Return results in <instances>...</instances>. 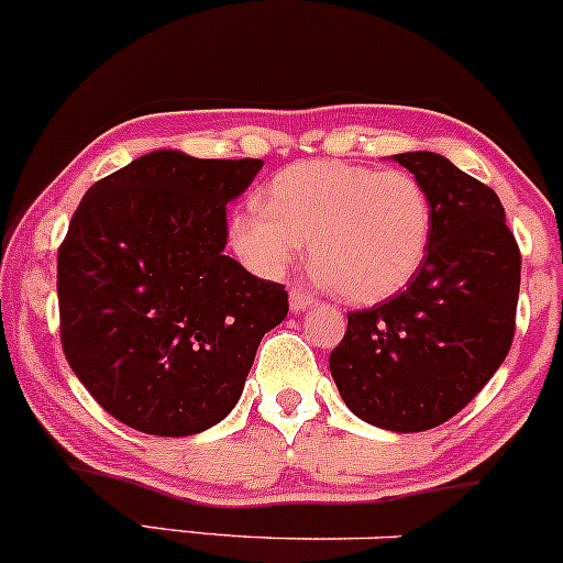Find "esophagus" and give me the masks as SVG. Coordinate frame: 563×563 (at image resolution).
I'll list each match as a JSON object with an SVG mask.
<instances>
[{
	"label": "esophagus",
	"instance_id": "34e87169",
	"mask_svg": "<svg viewBox=\"0 0 563 563\" xmlns=\"http://www.w3.org/2000/svg\"><path fill=\"white\" fill-rule=\"evenodd\" d=\"M308 306H313V295L306 292V289L295 287L292 292H289V308H292V311L298 313V311H306Z\"/></svg>",
	"mask_w": 563,
	"mask_h": 563
}]
</instances>
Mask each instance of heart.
<instances>
[{"mask_svg":"<svg viewBox=\"0 0 563 563\" xmlns=\"http://www.w3.org/2000/svg\"><path fill=\"white\" fill-rule=\"evenodd\" d=\"M431 233L433 205L415 175L349 162L292 164L265 186L263 207L229 220L231 250L257 276H282L311 242L316 276L356 306L407 287Z\"/></svg>","mask_w":563,"mask_h":563,"instance_id":"obj_1","label":"heart"}]
</instances>
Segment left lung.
<instances>
[{"label": "left lung", "mask_w": 563, "mask_h": 563, "mask_svg": "<svg viewBox=\"0 0 563 563\" xmlns=\"http://www.w3.org/2000/svg\"><path fill=\"white\" fill-rule=\"evenodd\" d=\"M394 162L431 197V247L404 292L349 313L330 372L356 418L418 433L454 418L508 356L521 255L489 186L433 151Z\"/></svg>", "instance_id": "8db88e82"}]
</instances>
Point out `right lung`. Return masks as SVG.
Masks as SVG:
<instances>
[{"mask_svg": "<svg viewBox=\"0 0 563 563\" xmlns=\"http://www.w3.org/2000/svg\"><path fill=\"white\" fill-rule=\"evenodd\" d=\"M261 159L151 151L85 194L58 252L60 340L92 399L151 435H194L236 407L284 284L233 257L225 205Z\"/></svg>", "mask_w": 563, "mask_h": 563, "instance_id": "right-lung-1", "label": "right lung"}]
</instances>
